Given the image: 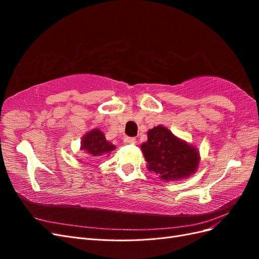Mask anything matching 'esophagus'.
Segmentation results:
<instances>
[{"instance_id":"obj_1","label":"esophagus","mask_w":259,"mask_h":259,"mask_svg":"<svg viewBox=\"0 0 259 259\" xmlns=\"http://www.w3.org/2000/svg\"><path fill=\"white\" fill-rule=\"evenodd\" d=\"M126 143L130 145H135L137 142H136V138H134V137H127Z\"/></svg>"}]
</instances>
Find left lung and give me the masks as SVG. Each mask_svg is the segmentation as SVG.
I'll use <instances>...</instances> for the list:
<instances>
[{
  "instance_id": "8db88e82",
  "label": "left lung",
  "mask_w": 259,
  "mask_h": 259,
  "mask_svg": "<svg viewBox=\"0 0 259 259\" xmlns=\"http://www.w3.org/2000/svg\"><path fill=\"white\" fill-rule=\"evenodd\" d=\"M148 140L140 146L147 168L164 182H179L193 175L200 165V153L194 146L158 125L149 130Z\"/></svg>"
}]
</instances>
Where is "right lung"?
<instances>
[{"label": "right lung", "instance_id": "add662e5", "mask_svg": "<svg viewBox=\"0 0 259 259\" xmlns=\"http://www.w3.org/2000/svg\"><path fill=\"white\" fill-rule=\"evenodd\" d=\"M114 149L115 146L108 142L105 134L99 128H93L86 133L82 137L80 146V150L90 154L92 158L106 154L108 156V154L113 151Z\"/></svg>", "mask_w": 259, "mask_h": 259}]
</instances>
